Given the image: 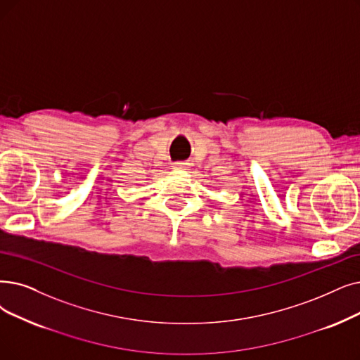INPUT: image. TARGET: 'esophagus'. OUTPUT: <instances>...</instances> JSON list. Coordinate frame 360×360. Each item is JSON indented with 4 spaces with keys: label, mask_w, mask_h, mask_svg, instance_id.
Instances as JSON below:
<instances>
[{
    "label": "esophagus",
    "mask_w": 360,
    "mask_h": 360,
    "mask_svg": "<svg viewBox=\"0 0 360 360\" xmlns=\"http://www.w3.org/2000/svg\"><path fill=\"white\" fill-rule=\"evenodd\" d=\"M186 165H188V163H184V162H176V163L174 165V169H185V167H186Z\"/></svg>",
    "instance_id": "obj_1"
}]
</instances>
